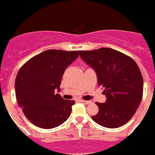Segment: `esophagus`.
Returning <instances> with one entry per match:
<instances>
[{
  "label": "esophagus",
  "instance_id": "34e87169",
  "mask_svg": "<svg viewBox=\"0 0 155 155\" xmlns=\"http://www.w3.org/2000/svg\"><path fill=\"white\" fill-rule=\"evenodd\" d=\"M80 101H81V102H82L83 104H85V105H87V104L90 103V101H85V100H80Z\"/></svg>",
  "mask_w": 155,
  "mask_h": 155
}]
</instances>
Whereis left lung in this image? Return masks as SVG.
<instances>
[{"label": "left lung", "instance_id": "left-lung-1", "mask_svg": "<svg viewBox=\"0 0 155 155\" xmlns=\"http://www.w3.org/2000/svg\"><path fill=\"white\" fill-rule=\"evenodd\" d=\"M80 57L94 69L97 84L103 88L105 103L96 102V123L106 128H117L129 122L142 98L143 78L138 65L131 58L110 48L79 51Z\"/></svg>", "mask_w": 155, "mask_h": 155}]
</instances>
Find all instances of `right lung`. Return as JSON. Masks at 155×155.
Returning a JSON list of instances; mask_svg holds the SVG:
<instances>
[{
    "instance_id": "right-lung-1",
    "label": "right lung",
    "mask_w": 155,
    "mask_h": 155,
    "mask_svg": "<svg viewBox=\"0 0 155 155\" xmlns=\"http://www.w3.org/2000/svg\"><path fill=\"white\" fill-rule=\"evenodd\" d=\"M79 51L49 49L33 57L17 73L15 92L18 106L33 125L42 129L60 126L69 118L74 100L60 94L64 72Z\"/></svg>"
}]
</instances>
